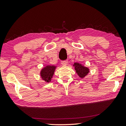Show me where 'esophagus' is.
<instances>
[{
	"mask_svg": "<svg viewBox=\"0 0 126 126\" xmlns=\"http://www.w3.org/2000/svg\"><path fill=\"white\" fill-rule=\"evenodd\" d=\"M67 63H68V62L66 61H62L61 62V64L62 65H63V66H65V65H67Z\"/></svg>",
	"mask_w": 126,
	"mask_h": 126,
	"instance_id": "esophagus-1",
	"label": "esophagus"
}]
</instances>
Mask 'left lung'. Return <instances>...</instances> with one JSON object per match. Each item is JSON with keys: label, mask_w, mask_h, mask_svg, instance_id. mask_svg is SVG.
Instances as JSON below:
<instances>
[{"label": "left lung", "mask_w": 126, "mask_h": 126, "mask_svg": "<svg viewBox=\"0 0 126 126\" xmlns=\"http://www.w3.org/2000/svg\"><path fill=\"white\" fill-rule=\"evenodd\" d=\"M73 66L74 67L76 73L77 74L79 77L81 79L84 78L90 72L88 67H87L84 65H83L82 64L79 63H74Z\"/></svg>", "instance_id": "1"}]
</instances>
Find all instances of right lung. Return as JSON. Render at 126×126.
<instances>
[{"label": "right lung", "mask_w": 126, "mask_h": 126, "mask_svg": "<svg viewBox=\"0 0 126 126\" xmlns=\"http://www.w3.org/2000/svg\"><path fill=\"white\" fill-rule=\"evenodd\" d=\"M56 65H47L43 67L40 71V76L42 79L46 83H50L54 75Z\"/></svg>", "instance_id": "obj_1"}]
</instances>
